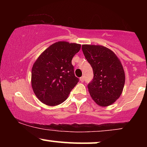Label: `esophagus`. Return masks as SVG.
<instances>
[{"instance_id":"esophagus-1","label":"esophagus","mask_w":147,"mask_h":147,"mask_svg":"<svg viewBox=\"0 0 147 147\" xmlns=\"http://www.w3.org/2000/svg\"><path fill=\"white\" fill-rule=\"evenodd\" d=\"M84 80H85V77H84V76H82V77L80 78V81L82 82H84Z\"/></svg>"}]
</instances>
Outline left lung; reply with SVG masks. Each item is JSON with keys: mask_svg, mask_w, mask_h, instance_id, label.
Returning a JSON list of instances; mask_svg holds the SVG:
<instances>
[{"mask_svg": "<svg viewBox=\"0 0 147 147\" xmlns=\"http://www.w3.org/2000/svg\"><path fill=\"white\" fill-rule=\"evenodd\" d=\"M82 51L93 70V79L88 84L91 97L101 106L111 105L121 95L125 83L120 61L102 45H83Z\"/></svg>", "mask_w": 147, "mask_h": 147, "instance_id": "left-lung-1", "label": "left lung"}]
</instances>
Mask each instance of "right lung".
I'll use <instances>...</instances> for the list:
<instances>
[{"instance_id":"right-lung-1","label":"right lung","mask_w":147,"mask_h":147,"mask_svg":"<svg viewBox=\"0 0 147 147\" xmlns=\"http://www.w3.org/2000/svg\"><path fill=\"white\" fill-rule=\"evenodd\" d=\"M81 45L59 41L40 55L32 69V86L37 98L48 106L63 102L79 82L72 59Z\"/></svg>"}]
</instances>
